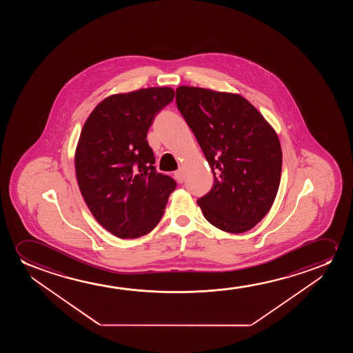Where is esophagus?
Wrapping results in <instances>:
<instances>
[{
	"mask_svg": "<svg viewBox=\"0 0 353 353\" xmlns=\"http://www.w3.org/2000/svg\"><path fill=\"white\" fill-rule=\"evenodd\" d=\"M174 179H177V182L182 183L184 179V171L183 169H179L174 172Z\"/></svg>",
	"mask_w": 353,
	"mask_h": 353,
	"instance_id": "esophagus-1",
	"label": "esophagus"
}]
</instances>
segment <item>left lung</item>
<instances>
[{"label":"left lung","instance_id":"1","mask_svg":"<svg viewBox=\"0 0 353 353\" xmlns=\"http://www.w3.org/2000/svg\"><path fill=\"white\" fill-rule=\"evenodd\" d=\"M176 103L214 176L212 189L198 200L203 217L223 232L251 230L270 211L280 185L276 131L239 94L182 85Z\"/></svg>","mask_w":353,"mask_h":353}]
</instances>
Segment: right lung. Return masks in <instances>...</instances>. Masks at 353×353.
Masks as SVG:
<instances>
[{
    "label": "right lung",
    "mask_w": 353,
    "mask_h": 353,
    "mask_svg": "<svg viewBox=\"0 0 353 353\" xmlns=\"http://www.w3.org/2000/svg\"><path fill=\"white\" fill-rule=\"evenodd\" d=\"M172 88L114 94L88 117L78 140V187L92 216L112 235L136 239L163 217L176 182L155 170L147 131L174 100Z\"/></svg>",
    "instance_id": "1"
}]
</instances>
